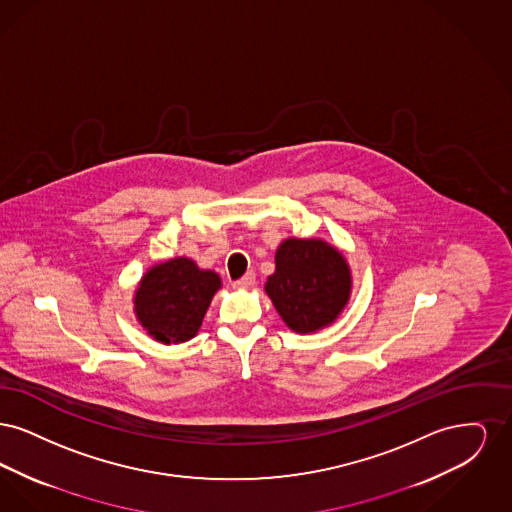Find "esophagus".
I'll return each mask as SVG.
<instances>
[{"label": "esophagus", "instance_id": "1", "mask_svg": "<svg viewBox=\"0 0 512 512\" xmlns=\"http://www.w3.org/2000/svg\"><path fill=\"white\" fill-rule=\"evenodd\" d=\"M253 284H255V272H247L240 280L234 282V288H238V290H249V288H253Z\"/></svg>", "mask_w": 512, "mask_h": 512}]
</instances>
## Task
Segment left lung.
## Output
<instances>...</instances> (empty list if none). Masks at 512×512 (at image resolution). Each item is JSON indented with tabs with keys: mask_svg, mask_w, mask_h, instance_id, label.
I'll list each match as a JSON object with an SVG mask.
<instances>
[{
	"mask_svg": "<svg viewBox=\"0 0 512 512\" xmlns=\"http://www.w3.org/2000/svg\"><path fill=\"white\" fill-rule=\"evenodd\" d=\"M265 282L276 313L297 334H315L334 324L349 303L353 276L336 245L320 238H286Z\"/></svg>",
	"mask_w": 512,
	"mask_h": 512,
	"instance_id": "left-lung-1",
	"label": "left lung"
}]
</instances>
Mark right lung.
Wrapping results in <instances>:
<instances>
[{"instance_id": "add662e5", "label": "right lung", "mask_w": 512, "mask_h": 512, "mask_svg": "<svg viewBox=\"0 0 512 512\" xmlns=\"http://www.w3.org/2000/svg\"><path fill=\"white\" fill-rule=\"evenodd\" d=\"M222 288L215 270L199 268L188 257L153 265L134 292V315L159 343H184L197 336L203 317Z\"/></svg>"}]
</instances>
